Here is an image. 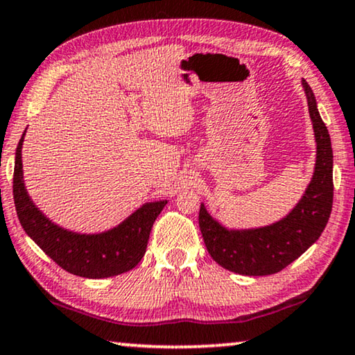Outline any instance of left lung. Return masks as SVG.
<instances>
[{
	"label": "left lung",
	"instance_id": "left-lung-1",
	"mask_svg": "<svg viewBox=\"0 0 355 355\" xmlns=\"http://www.w3.org/2000/svg\"><path fill=\"white\" fill-rule=\"evenodd\" d=\"M317 142L314 176L293 211L279 223L259 229L227 230L200 207L198 224L211 258L241 275L277 274L315 243L333 205V150L330 135L317 110L311 86L302 80Z\"/></svg>",
	"mask_w": 355,
	"mask_h": 355
}]
</instances>
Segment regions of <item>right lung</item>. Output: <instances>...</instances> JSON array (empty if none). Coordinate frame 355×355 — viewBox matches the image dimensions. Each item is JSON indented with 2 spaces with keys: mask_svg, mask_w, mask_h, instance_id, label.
<instances>
[{
  "mask_svg": "<svg viewBox=\"0 0 355 355\" xmlns=\"http://www.w3.org/2000/svg\"><path fill=\"white\" fill-rule=\"evenodd\" d=\"M22 142L24 136L15 150L12 193L15 211L28 237L64 270L86 279H105L136 267L146 254L152 225L165 208L166 200L146 203L107 232H70L51 223L30 200L22 179Z\"/></svg>",
  "mask_w": 355,
  "mask_h": 355,
  "instance_id": "add662e5",
  "label": "right lung"
}]
</instances>
